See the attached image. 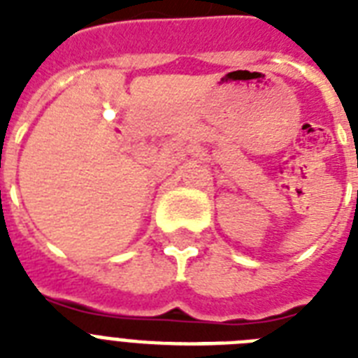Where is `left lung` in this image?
<instances>
[{
    "label": "left lung",
    "instance_id": "left-lung-1",
    "mask_svg": "<svg viewBox=\"0 0 358 358\" xmlns=\"http://www.w3.org/2000/svg\"><path fill=\"white\" fill-rule=\"evenodd\" d=\"M357 193H358V191H357Z\"/></svg>",
    "mask_w": 358,
    "mask_h": 358
}]
</instances>
